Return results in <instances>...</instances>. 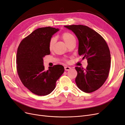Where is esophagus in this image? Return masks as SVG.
<instances>
[{
	"label": "esophagus",
	"instance_id": "34e87169",
	"mask_svg": "<svg viewBox=\"0 0 125 125\" xmlns=\"http://www.w3.org/2000/svg\"><path fill=\"white\" fill-rule=\"evenodd\" d=\"M64 68H65V70L66 71H68V70L71 69V68L70 67H68V66H66V67H64Z\"/></svg>",
	"mask_w": 125,
	"mask_h": 125
}]
</instances>
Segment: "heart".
I'll use <instances>...</instances> for the list:
<instances>
[{
    "label": "heart",
    "instance_id": "1",
    "mask_svg": "<svg viewBox=\"0 0 125 125\" xmlns=\"http://www.w3.org/2000/svg\"><path fill=\"white\" fill-rule=\"evenodd\" d=\"M62 38L64 41V42L68 45L69 44L70 42L73 40H75V37L74 35L70 32H65L62 33L61 35ZM56 42V39L55 37H52L51 39V40L49 41L48 43V48L49 50H52V47H53L54 44ZM65 61L67 62V60L65 59Z\"/></svg>",
    "mask_w": 125,
    "mask_h": 125
}]
</instances>
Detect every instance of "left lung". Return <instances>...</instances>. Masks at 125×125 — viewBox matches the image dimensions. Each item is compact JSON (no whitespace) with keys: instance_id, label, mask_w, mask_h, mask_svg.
<instances>
[{"instance_id":"obj_1","label":"left lung","mask_w":125,"mask_h":125,"mask_svg":"<svg viewBox=\"0 0 125 125\" xmlns=\"http://www.w3.org/2000/svg\"><path fill=\"white\" fill-rule=\"evenodd\" d=\"M79 41L78 54L86 58V69L76 67L75 79L77 86L83 92L91 93L103 85L108 77L111 67V54L105 40L93 29L83 25H66Z\"/></svg>"}]
</instances>
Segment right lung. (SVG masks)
Returning <instances> with one entry per match:
<instances>
[{
    "label": "right lung",
    "instance_id": "right-lung-1",
    "mask_svg": "<svg viewBox=\"0 0 125 125\" xmlns=\"http://www.w3.org/2000/svg\"><path fill=\"white\" fill-rule=\"evenodd\" d=\"M59 31L50 26L34 30L21 42L17 50V73L22 84L36 95L45 96L56 87V82L64 72L61 65L50 67L47 71L43 57L50 54L49 41Z\"/></svg>",
    "mask_w": 125,
    "mask_h": 125
}]
</instances>
